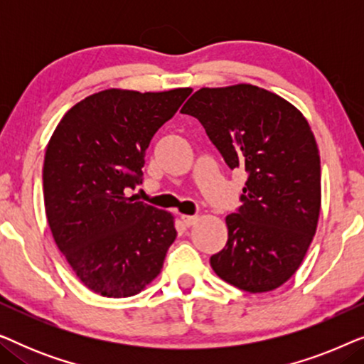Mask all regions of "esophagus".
I'll use <instances>...</instances> for the list:
<instances>
[{
    "mask_svg": "<svg viewBox=\"0 0 364 364\" xmlns=\"http://www.w3.org/2000/svg\"><path fill=\"white\" fill-rule=\"evenodd\" d=\"M198 220L197 215H182V222L186 227H192Z\"/></svg>",
    "mask_w": 364,
    "mask_h": 364,
    "instance_id": "obj_1",
    "label": "esophagus"
}]
</instances>
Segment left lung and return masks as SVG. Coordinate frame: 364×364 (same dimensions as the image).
Masks as SVG:
<instances>
[{"label":"left lung","mask_w":364,"mask_h":364,"mask_svg":"<svg viewBox=\"0 0 364 364\" xmlns=\"http://www.w3.org/2000/svg\"><path fill=\"white\" fill-rule=\"evenodd\" d=\"M230 168L247 172L228 240L210 257L223 282L250 293L282 287L301 265L321 207L320 152L298 109L252 84L202 87L183 104Z\"/></svg>","instance_id":"left-lung-1"}]
</instances>
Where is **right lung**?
I'll return each mask as SVG.
<instances>
[{
	"mask_svg": "<svg viewBox=\"0 0 364 364\" xmlns=\"http://www.w3.org/2000/svg\"><path fill=\"white\" fill-rule=\"evenodd\" d=\"M191 92L106 89L69 109L49 139L43 167L49 228L94 293L137 295L162 270L177 237L173 215L127 191L142 182L154 134Z\"/></svg>",
	"mask_w": 364,
	"mask_h": 364,
	"instance_id": "obj_1",
	"label": "right lung"
}]
</instances>
